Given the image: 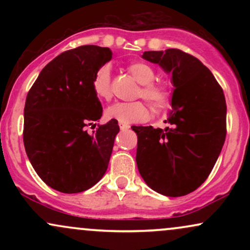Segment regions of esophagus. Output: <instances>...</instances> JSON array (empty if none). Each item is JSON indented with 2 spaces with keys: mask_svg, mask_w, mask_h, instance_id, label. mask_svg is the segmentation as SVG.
Listing matches in <instances>:
<instances>
[{
  "mask_svg": "<svg viewBox=\"0 0 250 250\" xmlns=\"http://www.w3.org/2000/svg\"><path fill=\"white\" fill-rule=\"evenodd\" d=\"M119 125H120V129H121L122 131L128 130V129L130 128V125H125V123H119Z\"/></svg>",
  "mask_w": 250,
  "mask_h": 250,
  "instance_id": "obj_1",
  "label": "esophagus"
}]
</instances>
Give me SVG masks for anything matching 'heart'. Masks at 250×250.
<instances>
[{"instance_id":"1","label":"heart","mask_w":250,"mask_h":250,"mask_svg":"<svg viewBox=\"0 0 250 250\" xmlns=\"http://www.w3.org/2000/svg\"><path fill=\"white\" fill-rule=\"evenodd\" d=\"M128 73L141 83L137 95L143 97L155 113H163L170 104L171 93L167 84L161 82H154V68L146 62H131L127 65ZM91 89L97 99L107 100L111 96L110 83V68L104 64L95 71L91 81ZM105 117L108 120H116L120 123H135L142 122L149 117V108L145 102H116L105 109Z\"/></svg>"}]
</instances>
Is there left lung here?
I'll list each match as a JSON object with an SVG mask.
<instances>
[{
	"label": "left lung",
	"instance_id": "1",
	"mask_svg": "<svg viewBox=\"0 0 250 250\" xmlns=\"http://www.w3.org/2000/svg\"><path fill=\"white\" fill-rule=\"evenodd\" d=\"M142 57L171 73L169 127H135L136 163L153 190L177 197L197 189L213 170L227 134L225 94L200 60L180 49L145 51Z\"/></svg>",
	"mask_w": 250,
	"mask_h": 250
}]
</instances>
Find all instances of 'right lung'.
Segmentation results:
<instances>
[{"mask_svg":"<svg viewBox=\"0 0 250 250\" xmlns=\"http://www.w3.org/2000/svg\"><path fill=\"white\" fill-rule=\"evenodd\" d=\"M109 48L81 45L60 54L43 68L24 105L25 153L44 183L75 194L96 185L107 171L120 128L101 119V102L91 89L95 71L111 60Z\"/></svg>","mask_w":250,"mask_h":250,"instance_id":"obj_1","label":"right lung"}]
</instances>
